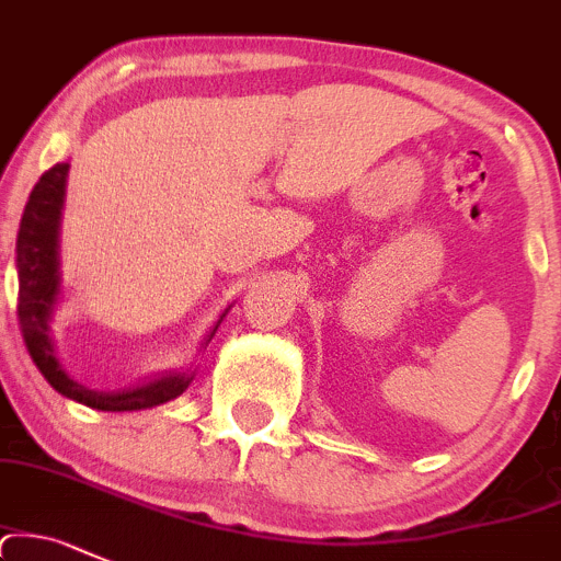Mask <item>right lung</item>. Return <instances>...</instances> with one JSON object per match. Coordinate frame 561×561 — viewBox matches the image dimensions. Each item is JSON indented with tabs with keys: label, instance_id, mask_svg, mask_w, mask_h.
<instances>
[{
	"label": "right lung",
	"instance_id": "right-lung-1",
	"mask_svg": "<svg viewBox=\"0 0 561 561\" xmlns=\"http://www.w3.org/2000/svg\"><path fill=\"white\" fill-rule=\"evenodd\" d=\"M66 176H69V162H56L50 171L42 173L32 195H28L21 230H18V321H21V334L28 347V355L37 364L42 377L58 393L71 401L85 403L90 409H101V412H134V409H149L176 399L186 390L192 375H165L154 379V382L138 385L134 390H123V393H99V390H88L85 385L75 382L64 371L61 360H58L56 342H53L50 334V318L53 307L58 302V294H61L58 232H61ZM214 331L208 334V340L214 336Z\"/></svg>",
	"mask_w": 561,
	"mask_h": 561
}]
</instances>
